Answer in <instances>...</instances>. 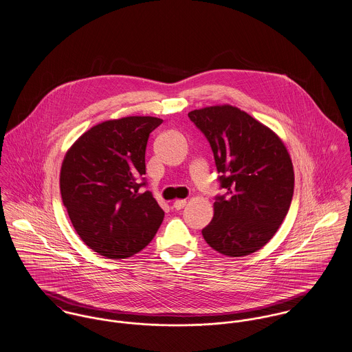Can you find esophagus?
<instances>
[{"instance_id":"esophagus-1","label":"esophagus","mask_w":352,"mask_h":352,"mask_svg":"<svg viewBox=\"0 0 352 352\" xmlns=\"http://www.w3.org/2000/svg\"><path fill=\"white\" fill-rule=\"evenodd\" d=\"M186 204H187V200H186V199H177V200L173 203V208H175V210H182Z\"/></svg>"}]
</instances>
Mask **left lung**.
<instances>
[{
    "instance_id": "1",
    "label": "left lung",
    "mask_w": 352,
    "mask_h": 352,
    "mask_svg": "<svg viewBox=\"0 0 352 352\" xmlns=\"http://www.w3.org/2000/svg\"><path fill=\"white\" fill-rule=\"evenodd\" d=\"M188 117L210 141L226 188L201 234L223 256L256 253L288 214L294 188L288 149L272 129L227 103L192 110Z\"/></svg>"
}]
</instances>
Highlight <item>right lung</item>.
I'll return each mask as SVG.
<instances>
[{
    "label": "right lung",
    "instance_id": "1",
    "mask_svg": "<svg viewBox=\"0 0 352 352\" xmlns=\"http://www.w3.org/2000/svg\"><path fill=\"white\" fill-rule=\"evenodd\" d=\"M161 118L131 116L85 131L67 151L60 193L71 223L100 256L122 259L141 252L156 235L164 211L145 183V151Z\"/></svg>",
    "mask_w": 352,
    "mask_h": 352
}]
</instances>
